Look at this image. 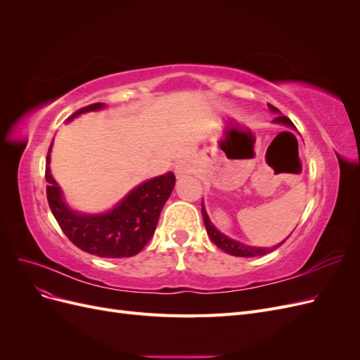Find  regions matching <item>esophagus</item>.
<instances>
[{"mask_svg": "<svg viewBox=\"0 0 360 360\" xmlns=\"http://www.w3.org/2000/svg\"><path fill=\"white\" fill-rule=\"evenodd\" d=\"M193 172V165L191 160H180L177 165H176V176L177 179H181V177H186L189 176V174Z\"/></svg>", "mask_w": 360, "mask_h": 360, "instance_id": "obj_1", "label": "esophagus"}]
</instances>
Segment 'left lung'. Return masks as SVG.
<instances>
[{"label":"left lung","instance_id":"obj_1","mask_svg":"<svg viewBox=\"0 0 360 360\" xmlns=\"http://www.w3.org/2000/svg\"><path fill=\"white\" fill-rule=\"evenodd\" d=\"M267 106H269V110H270L271 112L276 114V118H274V123L282 124V126H287V127H292V129H294V124L291 123V120L287 118L285 115H282V114L279 112L278 108H275L274 105H270V103H267ZM201 212H202V219H204V225H205L207 234H209V237L212 238V242H213L217 248L222 249L224 252L230 254V255H234V257H245V258L261 257V255H266V254L271 252V250L278 249L282 243H284V242L287 240V238H285L284 242H281L279 245L271 246V248H257V246H249V245L240 243V242L234 240V238L228 237V236H225L224 233H221L219 230H217V228L212 224L209 214H207V212H205L204 202L201 204Z\"/></svg>","mask_w":360,"mask_h":360}]
</instances>
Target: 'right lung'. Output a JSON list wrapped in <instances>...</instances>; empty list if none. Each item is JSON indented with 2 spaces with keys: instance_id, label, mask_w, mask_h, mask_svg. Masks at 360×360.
I'll list each match as a JSON object with an SVG mask.
<instances>
[{
  "instance_id": "right-lung-1",
  "label": "right lung",
  "mask_w": 360,
  "mask_h": 360,
  "mask_svg": "<svg viewBox=\"0 0 360 360\" xmlns=\"http://www.w3.org/2000/svg\"><path fill=\"white\" fill-rule=\"evenodd\" d=\"M105 103H93L72 114L68 122L81 114L101 111ZM51 151L46 156V195L51 212L69 240L85 252L102 258L134 257L153 237L159 214L176 184V176L167 172L138 184L112 209L103 213L72 210L60 184L51 174Z\"/></svg>"
}]
</instances>
